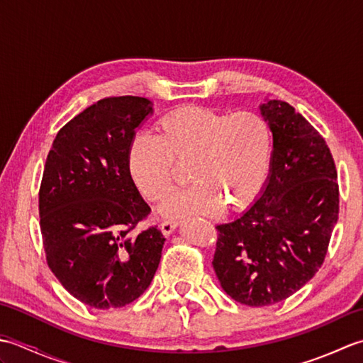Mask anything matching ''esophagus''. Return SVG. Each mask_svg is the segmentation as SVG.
I'll return each mask as SVG.
<instances>
[{"instance_id": "obj_1", "label": "esophagus", "mask_w": 363, "mask_h": 363, "mask_svg": "<svg viewBox=\"0 0 363 363\" xmlns=\"http://www.w3.org/2000/svg\"><path fill=\"white\" fill-rule=\"evenodd\" d=\"M176 228H177V223L174 220H164L160 223V230L164 233V235L173 234Z\"/></svg>"}]
</instances>
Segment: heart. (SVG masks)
Listing matches in <instances>:
<instances>
[{
	"mask_svg": "<svg viewBox=\"0 0 363 363\" xmlns=\"http://www.w3.org/2000/svg\"><path fill=\"white\" fill-rule=\"evenodd\" d=\"M269 159L272 133L257 113L229 115L196 106L165 113L157 135L137 133L128 152L130 176L150 201L172 190L173 162H190V186L160 206L162 215L172 218L248 207L264 187Z\"/></svg>",
	"mask_w": 363,
	"mask_h": 363,
	"instance_id": "b5f03b06",
	"label": "heart"
}]
</instances>
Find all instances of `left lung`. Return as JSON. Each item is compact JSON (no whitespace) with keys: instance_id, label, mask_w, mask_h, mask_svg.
I'll list each match as a JSON object with an SVG mask.
<instances>
[{"instance_id":"1","label":"left lung","mask_w":363,"mask_h":363,"mask_svg":"<svg viewBox=\"0 0 363 363\" xmlns=\"http://www.w3.org/2000/svg\"><path fill=\"white\" fill-rule=\"evenodd\" d=\"M273 134L256 201L217 226L212 265L223 290L252 307L276 304L318 272L338 220L337 169L325 138L279 99L259 106Z\"/></svg>"}]
</instances>
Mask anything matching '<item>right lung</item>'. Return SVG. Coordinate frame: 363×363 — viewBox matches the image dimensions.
Segmentation results:
<instances>
[{"instance_id": "add662e5", "label": "right lung", "mask_w": 363, "mask_h": 363, "mask_svg": "<svg viewBox=\"0 0 363 363\" xmlns=\"http://www.w3.org/2000/svg\"><path fill=\"white\" fill-rule=\"evenodd\" d=\"M142 96L106 98L59 130L46 157L38 213L46 262L72 295L95 309H117L150 287L165 237L135 234L150 206L130 177L128 152L152 115Z\"/></svg>"}]
</instances>
